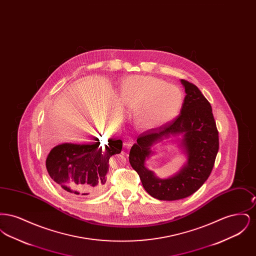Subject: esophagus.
Masks as SVG:
<instances>
[{
  "instance_id": "obj_1",
  "label": "esophagus",
  "mask_w": 256,
  "mask_h": 256,
  "mask_svg": "<svg viewBox=\"0 0 256 256\" xmlns=\"http://www.w3.org/2000/svg\"><path fill=\"white\" fill-rule=\"evenodd\" d=\"M134 144V140L130 137H124V146L126 148H130Z\"/></svg>"
}]
</instances>
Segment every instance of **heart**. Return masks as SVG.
Listing matches in <instances>:
<instances>
[{"mask_svg": "<svg viewBox=\"0 0 256 256\" xmlns=\"http://www.w3.org/2000/svg\"><path fill=\"white\" fill-rule=\"evenodd\" d=\"M122 104L135 112V122L152 128L174 120L182 110V91L176 86L154 76H134L124 78L120 86Z\"/></svg>", "mask_w": 256, "mask_h": 256, "instance_id": "obj_1", "label": "heart"}]
</instances>
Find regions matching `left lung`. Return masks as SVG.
<instances>
[{
  "instance_id": "8db88e82",
  "label": "left lung",
  "mask_w": 256,
  "mask_h": 256,
  "mask_svg": "<svg viewBox=\"0 0 256 256\" xmlns=\"http://www.w3.org/2000/svg\"><path fill=\"white\" fill-rule=\"evenodd\" d=\"M186 96L180 114L172 122L140 134L130 152V163L146 192L160 200H176L198 191L209 178L219 150V132L212 108L200 90L180 80ZM182 135L180 146L188 161L168 179H159L144 166L151 148L170 136Z\"/></svg>"
}]
</instances>
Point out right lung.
<instances>
[{
    "instance_id": "obj_1",
    "label": "right lung",
    "mask_w": 256,
    "mask_h": 256,
    "mask_svg": "<svg viewBox=\"0 0 256 256\" xmlns=\"http://www.w3.org/2000/svg\"><path fill=\"white\" fill-rule=\"evenodd\" d=\"M90 144L64 143L52 148L46 159L52 180L61 189L74 196H94L104 188L110 158L122 150L120 139H110L100 146V140Z\"/></svg>"
}]
</instances>
